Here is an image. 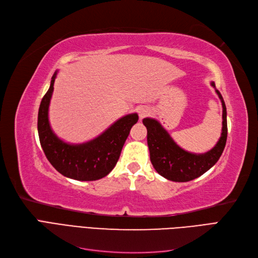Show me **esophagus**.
I'll list each match as a JSON object with an SVG mask.
<instances>
[{
	"label": "esophagus",
	"instance_id": "34e87169",
	"mask_svg": "<svg viewBox=\"0 0 258 258\" xmlns=\"http://www.w3.org/2000/svg\"><path fill=\"white\" fill-rule=\"evenodd\" d=\"M138 113H139L140 119H142V118H144V117H146V116L151 114V110L147 106H141V107H139Z\"/></svg>",
	"mask_w": 258,
	"mask_h": 258
}]
</instances>
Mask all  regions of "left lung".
<instances>
[{
	"label": "left lung",
	"mask_w": 258,
	"mask_h": 258,
	"mask_svg": "<svg viewBox=\"0 0 258 258\" xmlns=\"http://www.w3.org/2000/svg\"><path fill=\"white\" fill-rule=\"evenodd\" d=\"M211 86L215 88L214 82ZM223 106L222 134L215 146L207 153L194 154L179 147L158 120L144 118L152 165L157 172L173 182H188L206 173L220 159L227 141V112L221 92L215 88Z\"/></svg>",
	"instance_id": "8db88e82"
}]
</instances>
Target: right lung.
I'll use <instances>...</instances> for the list:
<instances>
[{
    "label": "right lung",
    "instance_id": "add662e5",
    "mask_svg": "<svg viewBox=\"0 0 258 258\" xmlns=\"http://www.w3.org/2000/svg\"><path fill=\"white\" fill-rule=\"evenodd\" d=\"M57 72L51 77L48 91L38 108L37 131L46 158L59 173L77 181H96L106 176L116 166L122 146L137 123V113L128 114L116 120L99 137L82 144H70L59 139L52 131L48 108Z\"/></svg>",
    "mask_w": 258,
    "mask_h": 258
}]
</instances>
